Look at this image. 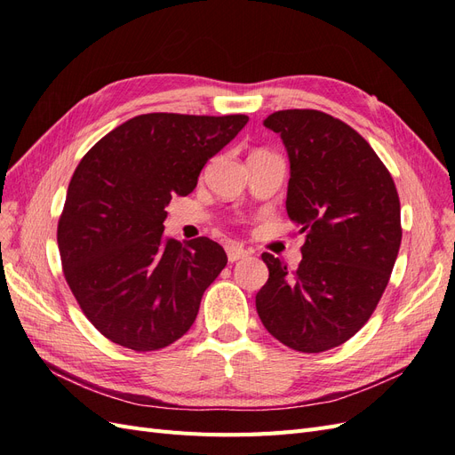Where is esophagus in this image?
Masks as SVG:
<instances>
[{"mask_svg": "<svg viewBox=\"0 0 455 455\" xmlns=\"http://www.w3.org/2000/svg\"><path fill=\"white\" fill-rule=\"evenodd\" d=\"M226 252H228V259L229 261H237V259H243V258H246V256L251 254L249 251L243 249V246H239V244H228L226 246Z\"/></svg>", "mask_w": 455, "mask_h": 455, "instance_id": "obj_1", "label": "esophagus"}]
</instances>
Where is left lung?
<instances>
[{"instance_id": "left-lung-1", "label": "left lung", "mask_w": 455, "mask_h": 455, "mask_svg": "<svg viewBox=\"0 0 455 455\" xmlns=\"http://www.w3.org/2000/svg\"><path fill=\"white\" fill-rule=\"evenodd\" d=\"M264 125L291 161L286 212L306 235L298 269L261 254V324L286 347L321 353L366 324L401 249V201L389 171L363 136L319 109H281Z\"/></svg>"}]
</instances>
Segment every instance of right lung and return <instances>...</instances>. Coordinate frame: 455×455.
<instances>
[{
    "mask_svg": "<svg viewBox=\"0 0 455 455\" xmlns=\"http://www.w3.org/2000/svg\"><path fill=\"white\" fill-rule=\"evenodd\" d=\"M246 116H136L96 142L68 186L59 251L81 311L109 341L157 351L194 324L228 264L209 237H164L172 196H188Z\"/></svg>",
    "mask_w": 455,
    "mask_h": 455,
    "instance_id": "1",
    "label": "right lung"
}]
</instances>
